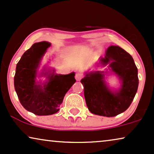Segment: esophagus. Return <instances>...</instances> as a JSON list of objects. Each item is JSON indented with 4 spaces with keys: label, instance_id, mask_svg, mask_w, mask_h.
<instances>
[{
    "label": "esophagus",
    "instance_id": "1",
    "mask_svg": "<svg viewBox=\"0 0 154 154\" xmlns=\"http://www.w3.org/2000/svg\"><path fill=\"white\" fill-rule=\"evenodd\" d=\"M82 78H83V75H82V73H75V79L76 81H80Z\"/></svg>",
    "mask_w": 154,
    "mask_h": 154
}]
</instances>
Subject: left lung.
<instances>
[{"instance_id":"left-lung-1","label":"left lung","mask_w":154,"mask_h":154,"mask_svg":"<svg viewBox=\"0 0 154 154\" xmlns=\"http://www.w3.org/2000/svg\"><path fill=\"white\" fill-rule=\"evenodd\" d=\"M99 63L102 66L109 64L110 70L119 78L121 88L112 91L107 86L104 78L106 71L86 73L81 81L86 104L94 114L116 116L128 109L134 100L139 84L137 68L132 56L119 46L108 48Z\"/></svg>"}]
</instances>
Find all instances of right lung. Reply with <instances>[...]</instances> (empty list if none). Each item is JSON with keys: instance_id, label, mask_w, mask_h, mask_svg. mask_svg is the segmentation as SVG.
Instances as JSON below:
<instances>
[{"instance_id": "add662e5", "label": "right lung", "mask_w": 154, "mask_h": 154, "mask_svg": "<svg viewBox=\"0 0 154 154\" xmlns=\"http://www.w3.org/2000/svg\"><path fill=\"white\" fill-rule=\"evenodd\" d=\"M50 45L46 41L33 44L19 61L14 77V89L21 104L37 116L57 112L65 94L75 82L74 72L58 75L54 73V70L42 72L41 75L48 79L43 84L36 81L41 60Z\"/></svg>"}]
</instances>
